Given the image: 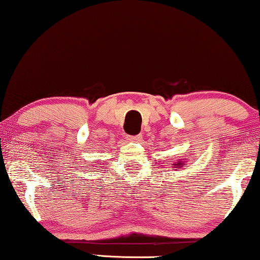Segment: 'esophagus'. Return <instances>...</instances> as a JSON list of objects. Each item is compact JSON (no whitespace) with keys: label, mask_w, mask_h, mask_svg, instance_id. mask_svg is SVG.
<instances>
[{"label":"esophagus","mask_w":260,"mask_h":260,"mask_svg":"<svg viewBox=\"0 0 260 260\" xmlns=\"http://www.w3.org/2000/svg\"><path fill=\"white\" fill-rule=\"evenodd\" d=\"M140 135H128V140L129 141H139L140 140Z\"/></svg>","instance_id":"34e87169"}]
</instances>
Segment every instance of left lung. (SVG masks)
Wrapping results in <instances>:
<instances>
[{"label": "left lung", "mask_w": 260, "mask_h": 260, "mask_svg": "<svg viewBox=\"0 0 260 260\" xmlns=\"http://www.w3.org/2000/svg\"><path fill=\"white\" fill-rule=\"evenodd\" d=\"M186 162H187V158L180 159V160H178L177 162L173 164V167L174 168H182V167H185L184 165H186Z\"/></svg>", "instance_id": "8db88e82"}]
</instances>
